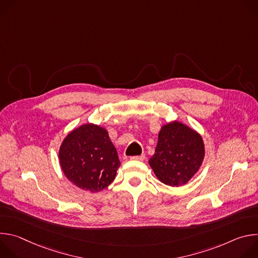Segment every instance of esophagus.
Segmentation results:
<instances>
[{
  "mask_svg": "<svg viewBox=\"0 0 258 258\" xmlns=\"http://www.w3.org/2000/svg\"><path fill=\"white\" fill-rule=\"evenodd\" d=\"M131 159L132 160H144L145 159V154H142V155H139V156H132Z\"/></svg>",
  "mask_w": 258,
  "mask_h": 258,
  "instance_id": "1",
  "label": "esophagus"
}]
</instances>
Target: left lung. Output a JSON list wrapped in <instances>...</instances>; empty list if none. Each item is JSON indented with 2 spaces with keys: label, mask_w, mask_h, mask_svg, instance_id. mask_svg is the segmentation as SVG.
Segmentation results:
<instances>
[{
  "label": "left lung",
  "mask_w": 258,
  "mask_h": 258,
  "mask_svg": "<svg viewBox=\"0 0 258 258\" xmlns=\"http://www.w3.org/2000/svg\"><path fill=\"white\" fill-rule=\"evenodd\" d=\"M204 158L201 136L178 121L161 127L154 155L149 164L160 181L178 187L198 171Z\"/></svg>",
  "instance_id": "left-lung-1"
}]
</instances>
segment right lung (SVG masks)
Here are the masks:
<instances>
[{"label": "right lung", "instance_id": "add662e5", "mask_svg": "<svg viewBox=\"0 0 258 258\" xmlns=\"http://www.w3.org/2000/svg\"><path fill=\"white\" fill-rule=\"evenodd\" d=\"M59 159L66 177L93 193L108 187L120 165L107 131L92 123L78 127L64 139Z\"/></svg>", "mask_w": 258, "mask_h": 258}]
</instances>
